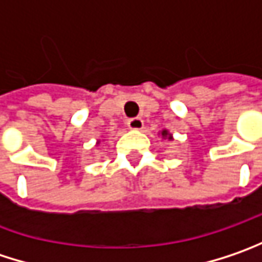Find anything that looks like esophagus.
Returning a JSON list of instances; mask_svg holds the SVG:
<instances>
[{
	"mask_svg": "<svg viewBox=\"0 0 262 262\" xmlns=\"http://www.w3.org/2000/svg\"><path fill=\"white\" fill-rule=\"evenodd\" d=\"M127 126H129V129H132V130H141L144 127V120L139 118V117H133V118H130L127 121Z\"/></svg>",
	"mask_w": 262,
	"mask_h": 262,
	"instance_id": "1",
	"label": "esophagus"
}]
</instances>
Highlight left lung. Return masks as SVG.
Segmentation results:
<instances>
[{"instance_id":"left-lung-1","label":"left lung","mask_w":262,"mask_h":262,"mask_svg":"<svg viewBox=\"0 0 262 262\" xmlns=\"http://www.w3.org/2000/svg\"><path fill=\"white\" fill-rule=\"evenodd\" d=\"M162 135H163V136H167L169 133H167V130H163V132H162ZM169 139H170V138H169Z\"/></svg>"}]
</instances>
